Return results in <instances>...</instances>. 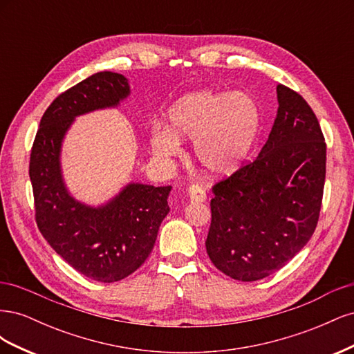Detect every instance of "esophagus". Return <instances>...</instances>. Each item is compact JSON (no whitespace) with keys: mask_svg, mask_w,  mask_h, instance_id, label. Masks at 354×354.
Listing matches in <instances>:
<instances>
[{"mask_svg":"<svg viewBox=\"0 0 354 354\" xmlns=\"http://www.w3.org/2000/svg\"><path fill=\"white\" fill-rule=\"evenodd\" d=\"M187 195H189V199L192 202H203L207 199V194L205 190H203L199 185H192L189 189H187Z\"/></svg>","mask_w":354,"mask_h":354,"instance_id":"34e87169","label":"esophagus"}]
</instances>
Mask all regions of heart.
<instances>
[{
	"label": "heart",
	"mask_w": 354,
	"mask_h": 354,
	"mask_svg": "<svg viewBox=\"0 0 354 354\" xmlns=\"http://www.w3.org/2000/svg\"><path fill=\"white\" fill-rule=\"evenodd\" d=\"M169 125L152 131L156 156L181 152V140L194 142V155L209 176H229L252 149L261 127V112L252 95L201 90L180 97L168 112Z\"/></svg>",
	"instance_id": "b5f03b06"
}]
</instances>
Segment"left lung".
<instances>
[{
    "label": "left lung",
    "mask_w": 354,
    "mask_h": 354,
    "mask_svg": "<svg viewBox=\"0 0 354 354\" xmlns=\"http://www.w3.org/2000/svg\"><path fill=\"white\" fill-rule=\"evenodd\" d=\"M277 115L252 162L214 185L209 260L242 282L260 281L294 259L317 226L326 143L315 112L294 90L276 87Z\"/></svg>",
    "instance_id": "obj_1"
}]
</instances>
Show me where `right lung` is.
Wrapping results in <instances>:
<instances>
[{
  "instance_id": "right-lung-1",
  "label": "right lung",
  "mask_w": 354,
  "mask_h": 354,
  "mask_svg": "<svg viewBox=\"0 0 354 354\" xmlns=\"http://www.w3.org/2000/svg\"><path fill=\"white\" fill-rule=\"evenodd\" d=\"M128 95L124 75L108 71L62 93L41 118L29 162L41 234L75 270L104 283L134 273L152 252L160 223L169 212L171 186L130 183L104 205H85L66 189L60 152L75 118L116 108Z\"/></svg>"
}]
</instances>
